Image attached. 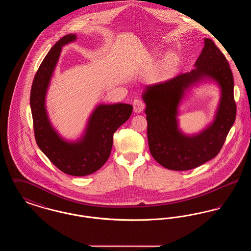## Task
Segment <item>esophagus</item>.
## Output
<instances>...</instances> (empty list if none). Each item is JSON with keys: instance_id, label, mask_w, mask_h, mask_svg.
I'll return each mask as SVG.
<instances>
[{"instance_id": "obj_1", "label": "esophagus", "mask_w": 251, "mask_h": 251, "mask_svg": "<svg viewBox=\"0 0 251 251\" xmlns=\"http://www.w3.org/2000/svg\"><path fill=\"white\" fill-rule=\"evenodd\" d=\"M133 111L135 113H140L143 111L144 107H145V103L141 99H135L133 100Z\"/></svg>"}]
</instances>
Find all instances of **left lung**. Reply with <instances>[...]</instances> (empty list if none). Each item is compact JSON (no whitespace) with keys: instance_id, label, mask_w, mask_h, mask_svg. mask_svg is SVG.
Wrapping results in <instances>:
<instances>
[{"instance_id":"8db88e82","label":"left lung","mask_w":251,"mask_h":251,"mask_svg":"<svg viewBox=\"0 0 251 251\" xmlns=\"http://www.w3.org/2000/svg\"><path fill=\"white\" fill-rule=\"evenodd\" d=\"M195 66L191 72L148 85L143 94L151 153L161 166L171 170H189L215 158L236 118L233 75L227 58L212 39L204 38L202 51ZM207 77L222 87L215 120L198 136H184L177 129L176 119L179 101L191 84Z\"/></svg>"}]
</instances>
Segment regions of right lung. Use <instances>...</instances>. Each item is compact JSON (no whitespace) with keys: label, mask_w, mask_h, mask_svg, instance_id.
Here are the masks:
<instances>
[{"label":"right lung","mask_w":251,"mask_h":251,"mask_svg":"<svg viewBox=\"0 0 251 251\" xmlns=\"http://www.w3.org/2000/svg\"><path fill=\"white\" fill-rule=\"evenodd\" d=\"M75 35H67L50 50L36 72L30 95L35 138L38 148L62 172L72 176H86L102 167L110 156L115 131L129 120L131 104H101L88 120L83 138L69 143L51 127L45 108V96L62 46L74 41Z\"/></svg>","instance_id":"1"}]
</instances>
